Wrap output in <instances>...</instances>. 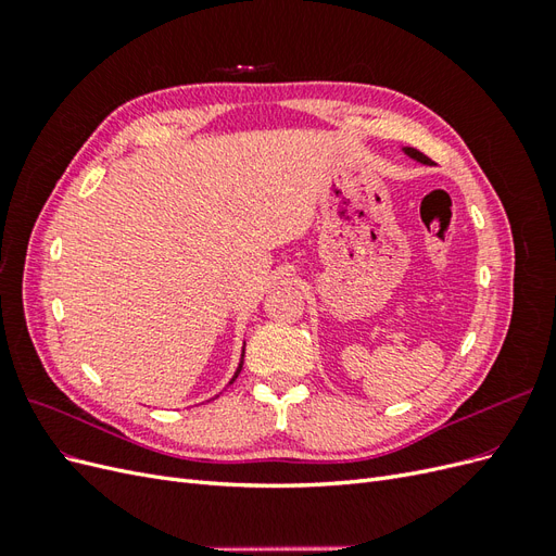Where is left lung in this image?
I'll return each mask as SVG.
<instances>
[{
	"label": "left lung",
	"instance_id": "left-lung-1",
	"mask_svg": "<svg viewBox=\"0 0 556 556\" xmlns=\"http://www.w3.org/2000/svg\"><path fill=\"white\" fill-rule=\"evenodd\" d=\"M403 153H406V155L413 157V160H417V162H422V164H433L425 153H419L417 148H403Z\"/></svg>",
	"mask_w": 556,
	"mask_h": 556
}]
</instances>
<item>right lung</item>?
<instances>
[{
    "label": "right lung",
    "instance_id": "right-lung-1",
    "mask_svg": "<svg viewBox=\"0 0 556 556\" xmlns=\"http://www.w3.org/2000/svg\"><path fill=\"white\" fill-rule=\"evenodd\" d=\"M241 368H243V355H241V364H239V368H237V374H233V378H231V382H233V380H237V378H239V374H241ZM231 382H229V384H231Z\"/></svg>",
    "mask_w": 556,
    "mask_h": 556
}]
</instances>
